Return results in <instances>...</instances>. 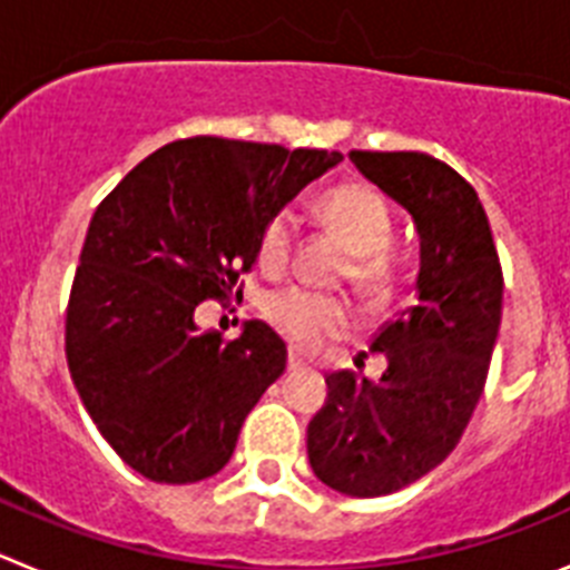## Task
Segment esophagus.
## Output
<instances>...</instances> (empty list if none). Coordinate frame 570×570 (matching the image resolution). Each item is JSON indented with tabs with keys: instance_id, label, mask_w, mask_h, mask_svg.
I'll list each match as a JSON object with an SVG mask.
<instances>
[{
	"instance_id": "1",
	"label": "esophagus",
	"mask_w": 570,
	"mask_h": 570,
	"mask_svg": "<svg viewBox=\"0 0 570 570\" xmlns=\"http://www.w3.org/2000/svg\"><path fill=\"white\" fill-rule=\"evenodd\" d=\"M302 367H308V362L302 360L296 351H291V354H288V371H302Z\"/></svg>"
}]
</instances>
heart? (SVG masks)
<instances>
[{
    "mask_svg": "<svg viewBox=\"0 0 570 570\" xmlns=\"http://www.w3.org/2000/svg\"><path fill=\"white\" fill-rule=\"evenodd\" d=\"M322 225L334 230L347 248L351 262L345 279L371 302L394 296L400 265L391 254L394 214L385 196L367 183H342L316 203ZM296 242V219L291 210H274L256 234V262L265 274L288 268ZM265 320L291 345L316 351L351 328V308L342 296L311 288H282L265 299Z\"/></svg>",
    "mask_w": 570,
    "mask_h": 570,
    "instance_id": "heart-1",
    "label": "heart"
}]
</instances>
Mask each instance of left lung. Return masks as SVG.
Listing matches in <instances>:
<instances>
[{"label": "left lung", "mask_w": 570, "mask_h": 570, "mask_svg": "<svg viewBox=\"0 0 570 570\" xmlns=\"http://www.w3.org/2000/svg\"><path fill=\"white\" fill-rule=\"evenodd\" d=\"M351 163L420 228L416 305L385 325L380 382L325 376L308 422L314 473L347 497H385L434 471L460 442L488 380L502 316V265L480 196L420 150H351Z\"/></svg>", "instance_id": "left-lung-1"}]
</instances>
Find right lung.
<instances>
[{"mask_svg":"<svg viewBox=\"0 0 570 570\" xmlns=\"http://www.w3.org/2000/svg\"><path fill=\"white\" fill-rule=\"evenodd\" d=\"M340 159L190 136L145 156L99 203L70 285L65 356L85 411L134 471L185 485L228 465L288 351L262 322L236 340L199 334L194 311L228 299L262 223Z\"/></svg>","mask_w":570,"mask_h":570,"instance_id":"add662e5","label":"right lung"}]
</instances>
